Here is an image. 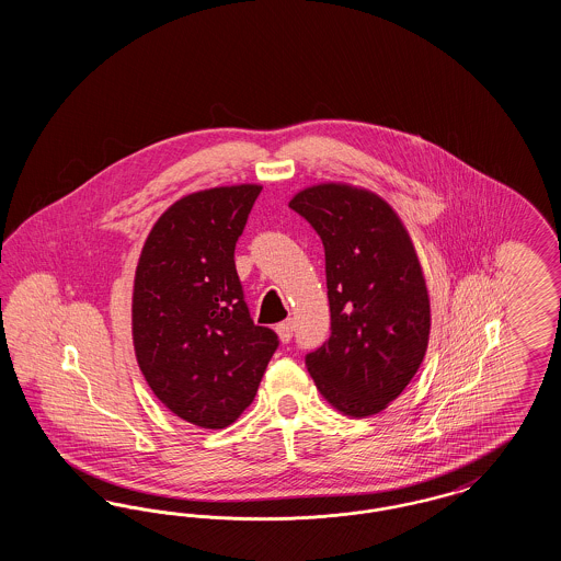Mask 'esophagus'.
<instances>
[{
  "label": "esophagus",
  "instance_id": "1",
  "mask_svg": "<svg viewBox=\"0 0 561 561\" xmlns=\"http://www.w3.org/2000/svg\"><path fill=\"white\" fill-rule=\"evenodd\" d=\"M275 332H277V336H279L282 343H288V341L293 339L294 321L286 320L282 321V323H277V325H275Z\"/></svg>",
  "mask_w": 561,
  "mask_h": 561
}]
</instances>
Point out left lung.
<instances>
[{
	"instance_id": "1",
	"label": "left lung",
	"mask_w": 561,
	"mask_h": 561,
	"mask_svg": "<svg viewBox=\"0 0 561 561\" xmlns=\"http://www.w3.org/2000/svg\"><path fill=\"white\" fill-rule=\"evenodd\" d=\"M288 206L325 250L332 334L305 357L307 370L345 416L378 414L427 353L431 302L412 238L380 195L347 183L302 188Z\"/></svg>"
}]
</instances>
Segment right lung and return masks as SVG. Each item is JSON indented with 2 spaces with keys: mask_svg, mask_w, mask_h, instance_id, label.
<instances>
[{
  "mask_svg": "<svg viewBox=\"0 0 561 561\" xmlns=\"http://www.w3.org/2000/svg\"><path fill=\"white\" fill-rule=\"evenodd\" d=\"M261 188L243 183L181 197L149 231L134 273L138 368L156 398L195 427L236 423L279 345L250 318L233 261Z\"/></svg>",
  "mask_w": 561,
  "mask_h": 561,
  "instance_id": "right-lung-1",
  "label": "right lung"
}]
</instances>
